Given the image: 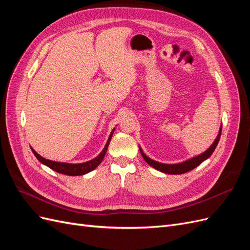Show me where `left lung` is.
<instances>
[{
  "label": "left lung",
  "instance_id": "left-lung-1",
  "mask_svg": "<svg viewBox=\"0 0 250 250\" xmlns=\"http://www.w3.org/2000/svg\"><path fill=\"white\" fill-rule=\"evenodd\" d=\"M221 130H222V125L219 128V132L217 138L215 139L214 143L211 144L209 146V148L208 150L204 151L203 153L196 155L194 157L188 158L187 161H184L181 163H177V164H164V163H160V162H156L154 160H151L149 156H147L145 153H144V151L142 150V148L140 147V151H141V154L144 157V160L147 162V164L151 167L154 168L157 171H161L165 174H173V175H178V174H184L187 173L188 171H191L193 169H195L196 167H198V166L204 162L206 160L213 154V152L215 151L217 145H218V142L220 140L221 137Z\"/></svg>",
  "mask_w": 250,
  "mask_h": 250
}]
</instances>
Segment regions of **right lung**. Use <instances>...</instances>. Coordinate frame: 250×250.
Listing matches in <instances>:
<instances>
[{"mask_svg": "<svg viewBox=\"0 0 250 250\" xmlns=\"http://www.w3.org/2000/svg\"><path fill=\"white\" fill-rule=\"evenodd\" d=\"M113 131H115V128H113V129L111 130L109 137H108V140H107L106 144H105L103 150L99 153V155L96 156L95 158H93V160H90V161L85 162V163L70 164V163H60V162H55V161H50V160H47V158L41 156L32 147H31V150H32L33 154L35 155V157L42 164H43L44 166H47V167H49L52 170H54L57 173L64 174V175H69V176L84 175V174L89 173L90 171L95 170L98 167V166H99L102 163L105 154H106V151H107V148L109 146V143H110L111 137L113 134Z\"/></svg>", "mask_w": 250, "mask_h": 250, "instance_id": "right-lung-1", "label": "right lung"}]
</instances>
